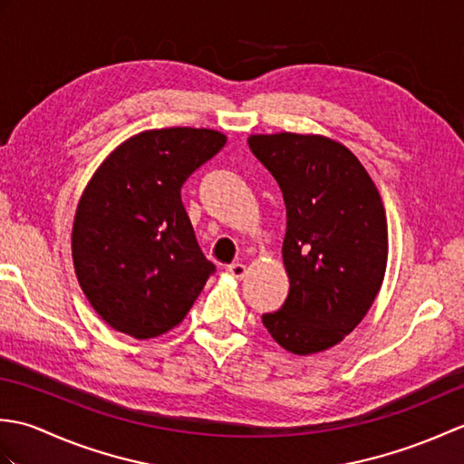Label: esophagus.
I'll use <instances>...</instances> for the list:
<instances>
[{
    "instance_id": "esophagus-1",
    "label": "esophagus",
    "mask_w": 464,
    "mask_h": 464,
    "mask_svg": "<svg viewBox=\"0 0 464 464\" xmlns=\"http://www.w3.org/2000/svg\"><path fill=\"white\" fill-rule=\"evenodd\" d=\"M227 273H229L235 279H243L245 273H247V267H245L243 263H231V265H227Z\"/></svg>"
}]
</instances>
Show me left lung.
Here are the masks:
<instances>
[{
    "mask_svg": "<svg viewBox=\"0 0 464 464\" xmlns=\"http://www.w3.org/2000/svg\"><path fill=\"white\" fill-rule=\"evenodd\" d=\"M247 143L287 207L289 295L263 324L285 351H324L357 327L382 285L389 233L381 195L357 157L329 137L283 131Z\"/></svg>",
    "mask_w": 464,
    "mask_h": 464,
    "instance_id": "8db88e82",
    "label": "left lung"
}]
</instances>
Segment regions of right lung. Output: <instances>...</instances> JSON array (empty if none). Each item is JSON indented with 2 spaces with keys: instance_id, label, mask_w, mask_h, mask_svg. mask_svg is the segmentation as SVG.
Returning <instances> with one entry per match:
<instances>
[{
  "instance_id": "obj_1",
  "label": "right lung",
  "mask_w": 464,
  "mask_h": 464,
  "mask_svg": "<svg viewBox=\"0 0 464 464\" xmlns=\"http://www.w3.org/2000/svg\"><path fill=\"white\" fill-rule=\"evenodd\" d=\"M225 141L195 127L137 133L87 183L72 231L73 267L87 301L115 331L160 337L185 319L215 273L181 187Z\"/></svg>"
}]
</instances>
